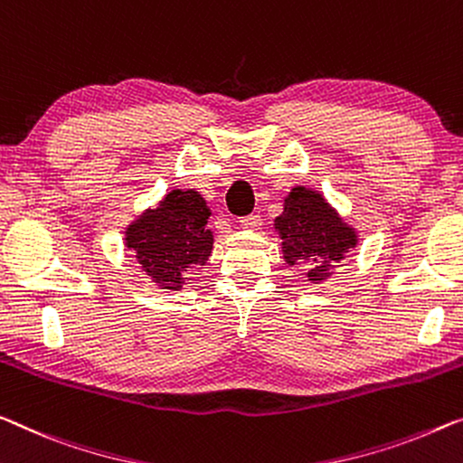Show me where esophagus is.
<instances>
[{"instance_id": "obj_1", "label": "esophagus", "mask_w": 463, "mask_h": 463, "mask_svg": "<svg viewBox=\"0 0 463 463\" xmlns=\"http://www.w3.org/2000/svg\"><path fill=\"white\" fill-rule=\"evenodd\" d=\"M260 225H262L260 215H248V217L240 219V227H244V230L256 232V230H260Z\"/></svg>"}]
</instances>
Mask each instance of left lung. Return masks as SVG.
I'll return each mask as SVG.
<instances>
[{"label": "left lung", "mask_w": 463, "mask_h": 463, "mask_svg": "<svg viewBox=\"0 0 463 463\" xmlns=\"http://www.w3.org/2000/svg\"><path fill=\"white\" fill-rule=\"evenodd\" d=\"M281 238V254L288 267H306L310 283H323L333 267L358 248L360 233L339 215L323 192L294 186L283 198V211L273 222Z\"/></svg>", "instance_id": "1"}]
</instances>
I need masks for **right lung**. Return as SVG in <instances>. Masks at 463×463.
Instances as JSON below:
<instances>
[{
  "label": "right lung",
  "instance_id": "1",
  "mask_svg": "<svg viewBox=\"0 0 463 463\" xmlns=\"http://www.w3.org/2000/svg\"><path fill=\"white\" fill-rule=\"evenodd\" d=\"M211 209L194 188H174L155 207L126 225L124 248L134 252L142 271L159 289L180 291L186 273L207 265L213 232L207 230Z\"/></svg>",
  "mask_w": 463,
  "mask_h": 463
}]
</instances>
